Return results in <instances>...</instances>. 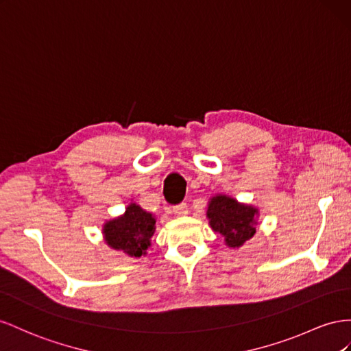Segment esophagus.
Segmentation results:
<instances>
[{
  "label": "esophagus",
  "mask_w": 351,
  "mask_h": 351,
  "mask_svg": "<svg viewBox=\"0 0 351 351\" xmlns=\"http://www.w3.org/2000/svg\"><path fill=\"white\" fill-rule=\"evenodd\" d=\"M173 213L176 216H186L188 215V206H186V203H181V204L175 206L173 207Z\"/></svg>",
  "instance_id": "obj_1"
}]
</instances>
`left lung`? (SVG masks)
<instances>
[{
  "mask_svg": "<svg viewBox=\"0 0 351 351\" xmlns=\"http://www.w3.org/2000/svg\"><path fill=\"white\" fill-rule=\"evenodd\" d=\"M258 208L238 203L235 198L217 194L210 198L207 207L208 223L223 237L228 247L238 248L256 234Z\"/></svg>",
  "mask_w": 351,
  "mask_h": 351,
  "instance_id": "8db88e82",
  "label": "left lung"
}]
</instances>
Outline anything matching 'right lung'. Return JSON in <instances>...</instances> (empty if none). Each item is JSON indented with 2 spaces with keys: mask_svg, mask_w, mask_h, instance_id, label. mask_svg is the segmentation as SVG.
Segmentation results:
<instances>
[{
  "mask_svg": "<svg viewBox=\"0 0 351 351\" xmlns=\"http://www.w3.org/2000/svg\"><path fill=\"white\" fill-rule=\"evenodd\" d=\"M154 231L156 217L135 203L129 204L122 216L108 220L103 226L107 245L131 257L147 253Z\"/></svg>",
  "mask_w": 351,
  "mask_h": 351,
  "instance_id": "1",
  "label": "right lung"
}]
</instances>
